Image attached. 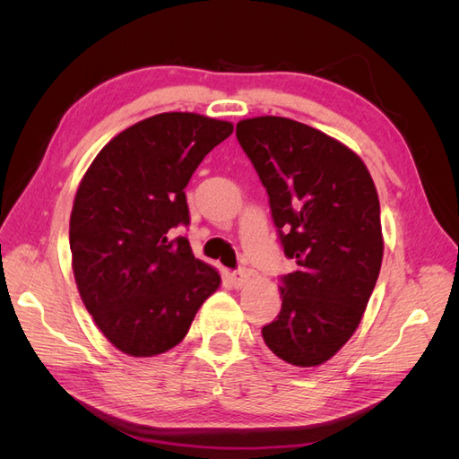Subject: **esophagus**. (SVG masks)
<instances>
[{
    "label": "esophagus",
    "instance_id": "34e87169",
    "mask_svg": "<svg viewBox=\"0 0 459 459\" xmlns=\"http://www.w3.org/2000/svg\"><path fill=\"white\" fill-rule=\"evenodd\" d=\"M248 277H251V272H248L247 268H239V270H233L230 273V281L233 287H241L243 283H247Z\"/></svg>",
    "mask_w": 459,
    "mask_h": 459
}]
</instances>
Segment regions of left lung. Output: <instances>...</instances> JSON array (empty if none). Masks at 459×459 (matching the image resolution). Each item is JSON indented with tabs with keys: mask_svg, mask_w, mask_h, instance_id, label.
Returning <instances> with one entry per match:
<instances>
[{
	"mask_svg": "<svg viewBox=\"0 0 459 459\" xmlns=\"http://www.w3.org/2000/svg\"><path fill=\"white\" fill-rule=\"evenodd\" d=\"M238 142L266 187L293 273L281 275V312L262 327L287 364L314 368L352 337L383 260L381 208L354 151L283 117L238 122Z\"/></svg>",
	"mask_w": 459,
	"mask_h": 459,
	"instance_id": "left-lung-1",
	"label": "left lung"
}]
</instances>
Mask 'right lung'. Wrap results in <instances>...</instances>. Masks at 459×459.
Returning <instances> with one entry per match:
<instances>
[{
  "instance_id": "obj_1",
  "label": "right lung",
  "mask_w": 459,
  "mask_h": 459,
  "mask_svg": "<svg viewBox=\"0 0 459 459\" xmlns=\"http://www.w3.org/2000/svg\"><path fill=\"white\" fill-rule=\"evenodd\" d=\"M233 124L162 113L120 132L82 178L71 214L74 280L93 322L124 354L157 356L182 341L220 273L193 256L186 187Z\"/></svg>"
}]
</instances>
